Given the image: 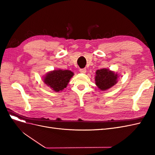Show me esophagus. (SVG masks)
<instances>
[{"instance_id":"obj_1","label":"esophagus","mask_w":155,"mask_h":155,"mask_svg":"<svg viewBox=\"0 0 155 155\" xmlns=\"http://www.w3.org/2000/svg\"><path fill=\"white\" fill-rule=\"evenodd\" d=\"M86 72H87L86 68H81V69L79 70V72L82 73V74H85Z\"/></svg>"}]
</instances>
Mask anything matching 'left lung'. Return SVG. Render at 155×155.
<instances>
[{"mask_svg": "<svg viewBox=\"0 0 155 155\" xmlns=\"http://www.w3.org/2000/svg\"><path fill=\"white\" fill-rule=\"evenodd\" d=\"M118 74L109 68L97 70L95 76V83L101 91H105L115 85L118 82Z\"/></svg>", "mask_w": 155, "mask_h": 155, "instance_id": "1", "label": "left lung"}]
</instances>
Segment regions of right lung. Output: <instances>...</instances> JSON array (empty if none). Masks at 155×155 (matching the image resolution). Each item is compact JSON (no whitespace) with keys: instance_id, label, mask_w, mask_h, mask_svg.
Wrapping results in <instances>:
<instances>
[{"instance_id":"obj_1","label":"right lung","mask_w":155,"mask_h":155,"mask_svg":"<svg viewBox=\"0 0 155 155\" xmlns=\"http://www.w3.org/2000/svg\"><path fill=\"white\" fill-rule=\"evenodd\" d=\"M73 76L74 73L68 70H54L45 75L43 81L54 91L58 92L67 87Z\"/></svg>"}]
</instances>
